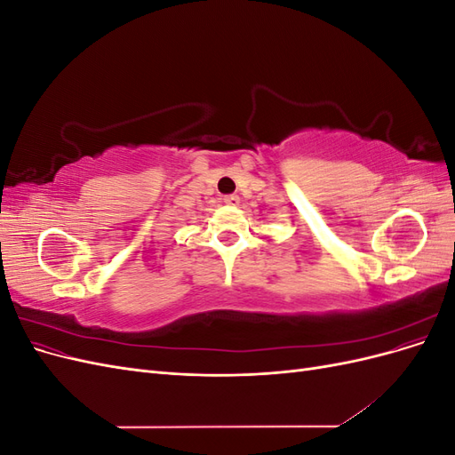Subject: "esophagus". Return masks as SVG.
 Listing matches in <instances>:
<instances>
[{
  "label": "esophagus",
  "instance_id": "34e87169",
  "mask_svg": "<svg viewBox=\"0 0 455 455\" xmlns=\"http://www.w3.org/2000/svg\"><path fill=\"white\" fill-rule=\"evenodd\" d=\"M224 203H226L228 206H237V204L241 203V199H239V196H226V197H224Z\"/></svg>",
  "mask_w": 455,
  "mask_h": 455
}]
</instances>
